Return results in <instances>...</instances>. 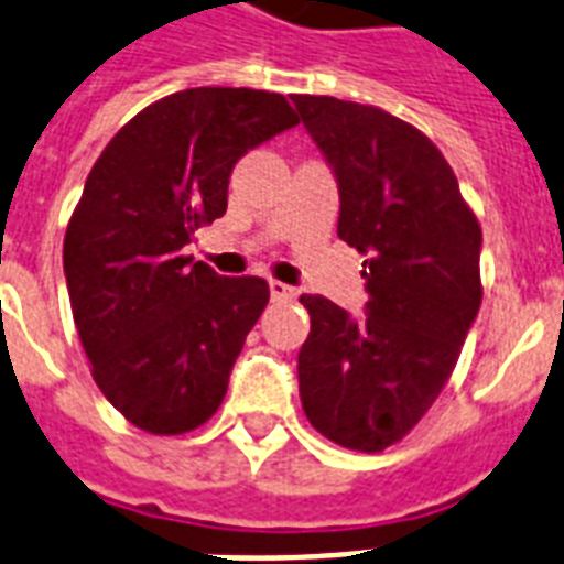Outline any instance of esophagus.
I'll return each mask as SVG.
<instances>
[{
  "mask_svg": "<svg viewBox=\"0 0 564 564\" xmlns=\"http://www.w3.org/2000/svg\"><path fill=\"white\" fill-rule=\"evenodd\" d=\"M269 295H272V301H292L297 292H295V286H290V283L269 281Z\"/></svg>",
  "mask_w": 564,
  "mask_h": 564,
  "instance_id": "obj_1",
  "label": "esophagus"
}]
</instances>
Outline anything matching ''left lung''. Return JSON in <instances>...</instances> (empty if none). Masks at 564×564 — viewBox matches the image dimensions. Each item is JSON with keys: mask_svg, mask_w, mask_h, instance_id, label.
Here are the masks:
<instances>
[{"mask_svg": "<svg viewBox=\"0 0 564 564\" xmlns=\"http://www.w3.org/2000/svg\"><path fill=\"white\" fill-rule=\"evenodd\" d=\"M292 104L336 176L338 237L365 254L368 292L365 315L301 295V405L327 441L382 452L432 409L478 318L480 226L411 123L327 95Z\"/></svg>", "mask_w": 564, "mask_h": 564, "instance_id": "8db88e82", "label": "left lung"}]
</instances>
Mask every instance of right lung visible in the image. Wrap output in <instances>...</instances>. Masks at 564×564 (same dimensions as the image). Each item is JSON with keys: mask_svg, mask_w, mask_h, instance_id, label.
Instances as JSON below:
<instances>
[{"mask_svg": "<svg viewBox=\"0 0 564 564\" xmlns=\"http://www.w3.org/2000/svg\"><path fill=\"white\" fill-rule=\"evenodd\" d=\"M295 123L278 91H176L121 127L86 178L63 242L68 301L91 377L144 432H191L226 397L269 286L185 246L226 214L242 155Z\"/></svg>", "mask_w": 564, "mask_h": 564, "instance_id": "obj_1", "label": "right lung"}]
</instances>
